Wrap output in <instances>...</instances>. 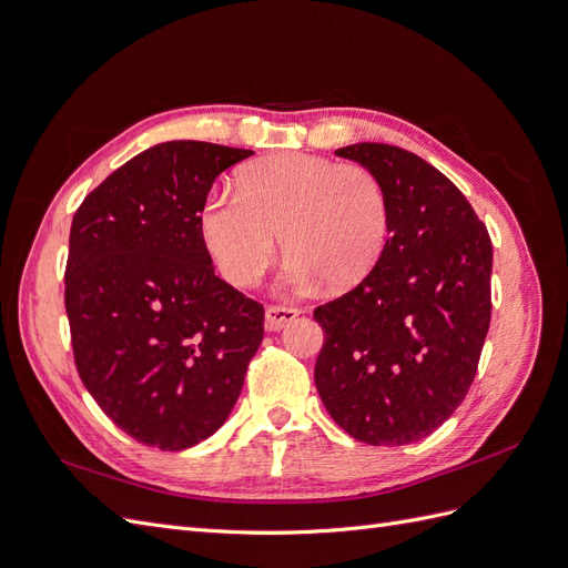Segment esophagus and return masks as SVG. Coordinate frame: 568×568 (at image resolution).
Segmentation results:
<instances>
[{
  "mask_svg": "<svg viewBox=\"0 0 568 568\" xmlns=\"http://www.w3.org/2000/svg\"><path fill=\"white\" fill-rule=\"evenodd\" d=\"M301 315L298 307H286V305H267L265 311V324L270 332H280L282 326H286L291 320H296Z\"/></svg>",
  "mask_w": 568,
  "mask_h": 568,
  "instance_id": "obj_1",
  "label": "esophagus"
}]
</instances>
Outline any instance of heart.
Masks as SVG:
<instances>
[{"label":"heart","mask_w":568,"mask_h":568,"mask_svg":"<svg viewBox=\"0 0 568 568\" xmlns=\"http://www.w3.org/2000/svg\"><path fill=\"white\" fill-rule=\"evenodd\" d=\"M199 232L222 277L251 286L280 246L288 251L282 282L332 288L363 282L390 234V199L372 168L313 153H272L239 170L236 192L211 189Z\"/></svg>","instance_id":"obj_1"}]
</instances>
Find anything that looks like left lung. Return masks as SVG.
<instances>
[{
    "label": "left lung",
    "instance_id": "left-lung-1",
    "mask_svg": "<svg viewBox=\"0 0 568 568\" xmlns=\"http://www.w3.org/2000/svg\"><path fill=\"white\" fill-rule=\"evenodd\" d=\"M390 199L379 263L320 305L315 386L332 419L367 445L434 434L467 395L490 326L493 244L459 189L400 146L351 144Z\"/></svg>",
    "mask_w": 568,
    "mask_h": 568
}]
</instances>
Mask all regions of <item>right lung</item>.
<instances>
[{
    "label": "right lung",
    "instance_id": "right-lung-1",
    "mask_svg": "<svg viewBox=\"0 0 568 568\" xmlns=\"http://www.w3.org/2000/svg\"><path fill=\"white\" fill-rule=\"evenodd\" d=\"M251 153L156 144L73 215L65 313L75 367L106 417L151 448L213 436L263 341V305L217 277L199 232L215 178Z\"/></svg>",
    "mask_w": 568,
    "mask_h": 568
}]
</instances>
